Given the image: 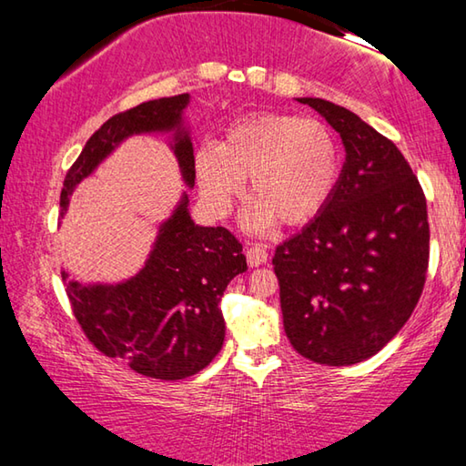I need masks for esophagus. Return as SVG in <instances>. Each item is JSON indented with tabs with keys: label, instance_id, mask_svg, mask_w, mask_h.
<instances>
[{
	"label": "esophagus",
	"instance_id": "34e87169",
	"mask_svg": "<svg viewBox=\"0 0 466 466\" xmlns=\"http://www.w3.org/2000/svg\"><path fill=\"white\" fill-rule=\"evenodd\" d=\"M267 258H269V255H267V250L258 244V247H250L247 248V261L250 267H258L267 263Z\"/></svg>",
	"mask_w": 466,
	"mask_h": 466
}]
</instances>
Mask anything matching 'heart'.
Wrapping results in <instances>:
<instances>
[{
  "instance_id": "b5f03b06",
  "label": "heart",
  "mask_w": 466,
  "mask_h": 466,
  "mask_svg": "<svg viewBox=\"0 0 466 466\" xmlns=\"http://www.w3.org/2000/svg\"><path fill=\"white\" fill-rule=\"evenodd\" d=\"M197 187L216 216H226L248 178L247 224L298 226L312 219L335 193L341 152L335 133L317 119L252 113L228 125L219 144L193 157Z\"/></svg>"
}]
</instances>
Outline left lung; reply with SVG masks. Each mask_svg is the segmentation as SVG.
<instances>
[{"label":"left lung","instance_id":"left-lung-1","mask_svg":"<svg viewBox=\"0 0 466 466\" xmlns=\"http://www.w3.org/2000/svg\"><path fill=\"white\" fill-rule=\"evenodd\" d=\"M298 102L341 136L345 164L325 208L275 250L283 329L299 356L351 366L380 351L420 302L428 205L390 139L333 102Z\"/></svg>","mask_w":466,"mask_h":466}]
</instances>
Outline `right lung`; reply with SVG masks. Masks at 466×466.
<instances>
[{
  "label": "right lung",
  "mask_w": 466,
  "mask_h": 466,
  "mask_svg": "<svg viewBox=\"0 0 466 466\" xmlns=\"http://www.w3.org/2000/svg\"><path fill=\"white\" fill-rule=\"evenodd\" d=\"M191 96L141 102L102 125L86 141L61 191V218L74 188L90 177L125 139L139 133H170L185 185L193 188V144L183 113ZM247 271L242 244L226 228L197 226L183 193L172 216L157 228L146 265L119 283H80L63 271L77 322L100 353L127 361L137 374L183 380L201 372L224 345L222 296Z\"/></svg>",
  "instance_id": "obj_1"
}]
</instances>
